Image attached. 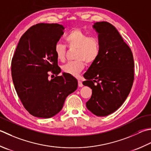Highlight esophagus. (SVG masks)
Listing matches in <instances>:
<instances>
[{
    "instance_id": "esophagus-1",
    "label": "esophagus",
    "mask_w": 151,
    "mask_h": 151,
    "mask_svg": "<svg viewBox=\"0 0 151 151\" xmlns=\"http://www.w3.org/2000/svg\"><path fill=\"white\" fill-rule=\"evenodd\" d=\"M78 86L79 87H82L83 86V84H82V82H81V81H78Z\"/></svg>"
}]
</instances>
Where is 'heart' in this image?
I'll use <instances>...</instances> for the list:
<instances>
[{
	"label": "heart",
	"mask_w": 151,
	"mask_h": 151,
	"mask_svg": "<svg viewBox=\"0 0 151 151\" xmlns=\"http://www.w3.org/2000/svg\"><path fill=\"white\" fill-rule=\"evenodd\" d=\"M65 41L70 48H76V61L68 62L62 67L63 71L72 76H78L84 68V62L91 64L99 57V43L96 38H91L81 29H73L65 37ZM58 60L63 61L65 59L66 48L63 44L58 42L54 47Z\"/></svg>",
	"instance_id": "heart-1"
}]
</instances>
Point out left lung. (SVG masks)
<instances>
[{"label": "left lung", "mask_w": 151, "mask_h": 151, "mask_svg": "<svg viewBox=\"0 0 151 151\" xmlns=\"http://www.w3.org/2000/svg\"><path fill=\"white\" fill-rule=\"evenodd\" d=\"M98 33L100 53L91 64L82 84L92 90L86 107L97 116L114 113L130 92L134 79V62L129 47L114 27L107 22L93 25Z\"/></svg>", "instance_id": "left-lung-1"}]
</instances>
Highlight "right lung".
<instances>
[{
  "label": "right lung",
  "mask_w": 151,
  "mask_h": 151,
  "mask_svg": "<svg viewBox=\"0 0 151 151\" xmlns=\"http://www.w3.org/2000/svg\"><path fill=\"white\" fill-rule=\"evenodd\" d=\"M65 27L57 23H38L20 38L12 61V76L17 96L32 116L49 119L60 113L78 81L61 73L54 47ZM56 76L50 80L47 72Z\"/></svg>",
  "instance_id": "1"
}]
</instances>
